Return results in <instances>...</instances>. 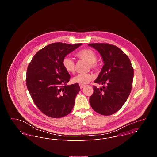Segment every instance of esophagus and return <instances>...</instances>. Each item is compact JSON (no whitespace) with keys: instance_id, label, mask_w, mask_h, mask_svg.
<instances>
[{"instance_id":"esophagus-1","label":"esophagus","mask_w":157,"mask_h":157,"mask_svg":"<svg viewBox=\"0 0 157 157\" xmlns=\"http://www.w3.org/2000/svg\"><path fill=\"white\" fill-rule=\"evenodd\" d=\"M79 86H80V89H82L83 87H85V85H82V84H80L79 85Z\"/></svg>"}]
</instances>
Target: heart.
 Returning a JSON list of instances; mask_svg holds the SVG:
<instances>
[{"mask_svg": "<svg viewBox=\"0 0 157 157\" xmlns=\"http://www.w3.org/2000/svg\"><path fill=\"white\" fill-rule=\"evenodd\" d=\"M75 55L78 58L88 62L90 68L97 69L98 67V64L97 62V56L93 50L88 48H85L78 51ZM62 65L68 73L71 74L74 72L75 62L72 58L68 56L64 57L62 60ZM92 78L93 75L90 73L79 74L73 77L72 82L75 83L85 85L88 83L92 80Z\"/></svg>", "mask_w": 157, "mask_h": 157, "instance_id": "obj_1", "label": "heart"}]
</instances>
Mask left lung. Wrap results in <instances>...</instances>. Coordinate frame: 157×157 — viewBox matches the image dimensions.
<instances>
[{"label":"left lung","instance_id":"8db88e82","mask_svg":"<svg viewBox=\"0 0 157 157\" xmlns=\"http://www.w3.org/2000/svg\"><path fill=\"white\" fill-rule=\"evenodd\" d=\"M101 54L104 65L94 83L106 85L103 88L93 86L90 98L95 112L110 115L121 109L132 87L134 69L128 56L118 47L105 43L88 44Z\"/></svg>","mask_w":157,"mask_h":157}]
</instances>
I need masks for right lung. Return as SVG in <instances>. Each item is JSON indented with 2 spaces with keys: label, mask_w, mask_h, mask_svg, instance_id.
<instances>
[{
  "label": "right lung",
  "mask_w": 157,
  "mask_h": 157,
  "mask_svg": "<svg viewBox=\"0 0 157 157\" xmlns=\"http://www.w3.org/2000/svg\"><path fill=\"white\" fill-rule=\"evenodd\" d=\"M82 44L53 43L39 50L26 71V84L35 105L45 115L61 118L73 109L80 90L78 83L67 86L71 76L63 67L65 57Z\"/></svg>",
  "instance_id": "obj_1"
}]
</instances>
